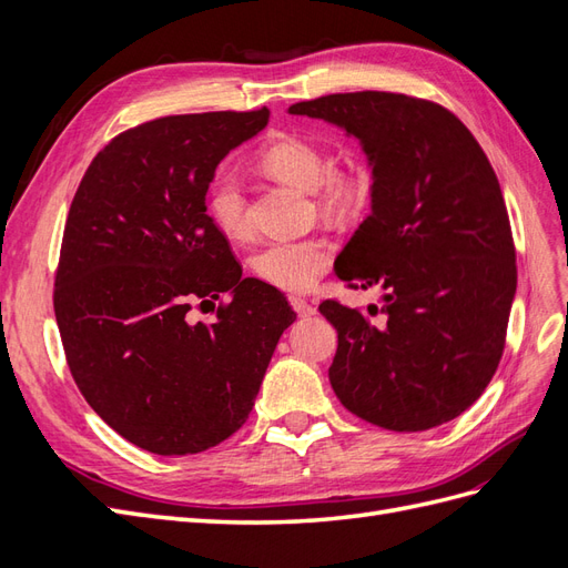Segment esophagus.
<instances>
[{"instance_id":"34e87169","label":"esophagus","mask_w":568,"mask_h":568,"mask_svg":"<svg viewBox=\"0 0 568 568\" xmlns=\"http://www.w3.org/2000/svg\"><path fill=\"white\" fill-rule=\"evenodd\" d=\"M288 303H291V307H294V311L301 315V317H307V315H315V303H311L307 298H303V296H288Z\"/></svg>"}]
</instances>
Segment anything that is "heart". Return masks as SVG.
Wrapping results in <instances>:
<instances>
[{"mask_svg": "<svg viewBox=\"0 0 568 568\" xmlns=\"http://www.w3.org/2000/svg\"><path fill=\"white\" fill-rule=\"evenodd\" d=\"M261 165L274 180L313 192L324 215L343 217L363 211L374 192L372 170L357 161L329 163L322 144L307 136L282 134L261 151ZM205 211L227 239L251 232L246 186L232 168H217L205 184ZM332 263V244L322 236L282 239L251 255V270L261 282L284 291L311 286Z\"/></svg>", "mask_w": 568, "mask_h": 568, "instance_id": "1", "label": "heart"}]
</instances>
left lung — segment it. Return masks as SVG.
<instances>
[{"label":"left lung","mask_w":568,"mask_h":568,"mask_svg":"<svg viewBox=\"0 0 568 568\" xmlns=\"http://www.w3.org/2000/svg\"><path fill=\"white\" fill-rule=\"evenodd\" d=\"M363 142L372 213L334 267L348 288L382 284L367 313L336 298L329 382L343 407L388 432L459 417L500 365L517 291L507 205L488 156L462 120L400 92L326 94L288 106Z\"/></svg>","instance_id":"1"}]
</instances>
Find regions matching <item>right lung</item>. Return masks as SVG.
Segmentation results:
<instances>
[{"label":"right lung","mask_w":568,"mask_h":568,"mask_svg":"<svg viewBox=\"0 0 568 568\" xmlns=\"http://www.w3.org/2000/svg\"><path fill=\"white\" fill-rule=\"evenodd\" d=\"M267 118L184 113L120 132L68 211L54 277L68 369L97 415L153 455H196L242 428L296 320L282 291L242 277L205 211L217 163ZM213 300L216 320L194 323L193 305Z\"/></svg>","instance_id":"obj_1"}]
</instances>
